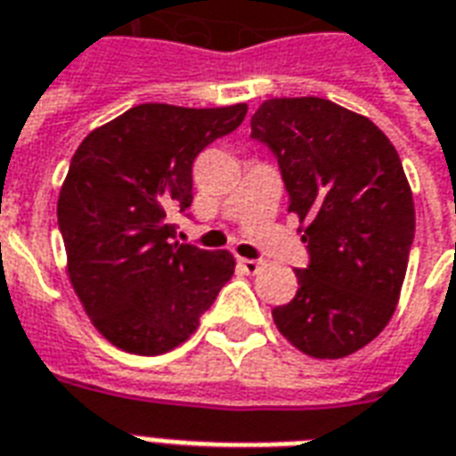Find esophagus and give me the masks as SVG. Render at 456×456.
Wrapping results in <instances>:
<instances>
[{
  "mask_svg": "<svg viewBox=\"0 0 456 456\" xmlns=\"http://www.w3.org/2000/svg\"><path fill=\"white\" fill-rule=\"evenodd\" d=\"M238 265H240V269L245 273H256L262 269V262H259V259H245V256L238 259Z\"/></svg>",
  "mask_w": 456,
  "mask_h": 456,
  "instance_id": "esophagus-1",
  "label": "esophagus"
}]
</instances>
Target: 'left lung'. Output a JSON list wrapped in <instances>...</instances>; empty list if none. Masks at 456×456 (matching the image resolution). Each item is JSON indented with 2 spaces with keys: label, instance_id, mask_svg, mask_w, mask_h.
<instances>
[{
  "label": "left lung",
  "instance_id": "8db88e82",
  "mask_svg": "<svg viewBox=\"0 0 456 456\" xmlns=\"http://www.w3.org/2000/svg\"><path fill=\"white\" fill-rule=\"evenodd\" d=\"M249 125L279 160L310 255L273 322L297 351L346 358L385 330L406 276L416 211L399 153L370 119L314 95L265 101Z\"/></svg>",
  "mask_w": 456,
  "mask_h": 456
}]
</instances>
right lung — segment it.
Segmentation results:
<instances>
[{"mask_svg": "<svg viewBox=\"0 0 456 456\" xmlns=\"http://www.w3.org/2000/svg\"><path fill=\"white\" fill-rule=\"evenodd\" d=\"M248 105L143 102L86 136L57 200L67 273L94 327L126 354H167L194 334L235 269L228 249L175 242L191 163Z\"/></svg>", "mask_w": 456, "mask_h": 456, "instance_id": "1", "label": "right lung"}]
</instances>
